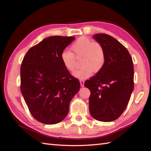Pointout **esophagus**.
<instances>
[{
	"label": "esophagus",
	"mask_w": 151,
	"mask_h": 151,
	"mask_svg": "<svg viewBox=\"0 0 151 151\" xmlns=\"http://www.w3.org/2000/svg\"><path fill=\"white\" fill-rule=\"evenodd\" d=\"M79 81H80L81 86L82 87H84V81L83 80V79H81Z\"/></svg>",
	"instance_id": "34e87169"
}]
</instances>
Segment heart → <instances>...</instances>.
Instances as JSON below:
<instances>
[{"instance_id":"heart-1","label":"heart","mask_w":151,"mask_h":151,"mask_svg":"<svg viewBox=\"0 0 151 151\" xmlns=\"http://www.w3.org/2000/svg\"><path fill=\"white\" fill-rule=\"evenodd\" d=\"M72 53L63 50L60 54V59L68 70L74 72L76 67V58L83 57L81 65L83 66L76 70L74 75L79 79L89 77L94 73L101 70L106 62V53L103 45L98 42L86 37L77 39L70 47Z\"/></svg>"}]
</instances>
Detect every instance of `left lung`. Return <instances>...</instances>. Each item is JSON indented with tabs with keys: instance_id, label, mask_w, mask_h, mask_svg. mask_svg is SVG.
<instances>
[{
	"instance_id": "1",
	"label": "left lung",
	"mask_w": 151,
	"mask_h": 151,
	"mask_svg": "<svg viewBox=\"0 0 151 151\" xmlns=\"http://www.w3.org/2000/svg\"><path fill=\"white\" fill-rule=\"evenodd\" d=\"M93 38L104 47L106 62L84 83L91 92L89 112L98 121L112 122L125 111L134 90L133 61L127 49L111 36L101 33Z\"/></svg>"
}]
</instances>
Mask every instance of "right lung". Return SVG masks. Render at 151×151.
I'll return each mask as SVG.
<instances>
[{"instance_id":"right-lung-1","label":"right lung","mask_w":151,"mask_h":151,"mask_svg":"<svg viewBox=\"0 0 151 151\" xmlns=\"http://www.w3.org/2000/svg\"><path fill=\"white\" fill-rule=\"evenodd\" d=\"M75 37L53 36L32 47L21 66V91L29 112L47 125L62 122L80 89L77 78L64 67L60 54Z\"/></svg>"}]
</instances>
